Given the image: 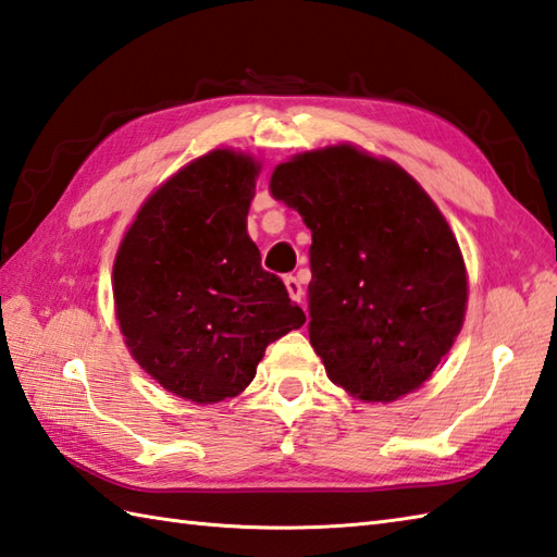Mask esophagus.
<instances>
[{
  "label": "esophagus",
  "instance_id": "esophagus-1",
  "mask_svg": "<svg viewBox=\"0 0 557 557\" xmlns=\"http://www.w3.org/2000/svg\"><path fill=\"white\" fill-rule=\"evenodd\" d=\"M286 290H288V295L290 298L295 300V302H302V295H305V290H302V283L295 278V276H286Z\"/></svg>",
  "mask_w": 557,
  "mask_h": 557
}]
</instances>
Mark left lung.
I'll list each match as a JSON object with an SVG mask.
<instances>
[{
	"label": "left lung",
	"mask_w": 557,
	"mask_h": 557,
	"mask_svg": "<svg viewBox=\"0 0 557 557\" xmlns=\"http://www.w3.org/2000/svg\"><path fill=\"white\" fill-rule=\"evenodd\" d=\"M271 195L312 231L310 344L329 380L382 404L421 387L461 332L469 293L433 199L348 144L276 165Z\"/></svg>",
	"instance_id": "8db88e82"
}]
</instances>
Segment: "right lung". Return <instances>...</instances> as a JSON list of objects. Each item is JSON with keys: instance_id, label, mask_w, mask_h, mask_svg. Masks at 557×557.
I'll list each match as a JSON object with an SVG mask.
<instances>
[{"instance_id": "right-lung-1", "label": "right lung", "mask_w": 557, "mask_h": 557, "mask_svg": "<svg viewBox=\"0 0 557 557\" xmlns=\"http://www.w3.org/2000/svg\"><path fill=\"white\" fill-rule=\"evenodd\" d=\"M259 165L215 149L146 199L112 269L134 360L195 404L240 394L271 342L305 324L247 235Z\"/></svg>"}]
</instances>
